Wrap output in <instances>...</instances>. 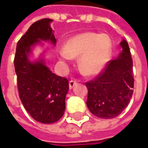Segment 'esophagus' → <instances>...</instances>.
Segmentation results:
<instances>
[{
    "mask_svg": "<svg viewBox=\"0 0 148 148\" xmlns=\"http://www.w3.org/2000/svg\"><path fill=\"white\" fill-rule=\"evenodd\" d=\"M77 84V82L76 81H74V80H70L69 82V89H72L74 88V86H75Z\"/></svg>",
    "mask_w": 148,
    "mask_h": 148,
    "instance_id": "34e87169",
    "label": "esophagus"
}]
</instances>
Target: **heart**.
Returning <instances> with one entry per match:
<instances>
[{
	"instance_id": "heart-1",
	"label": "heart",
	"mask_w": 148,
	"mask_h": 148,
	"mask_svg": "<svg viewBox=\"0 0 148 148\" xmlns=\"http://www.w3.org/2000/svg\"><path fill=\"white\" fill-rule=\"evenodd\" d=\"M111 40L106 34L84 32L67 41L60 51L64 60L79 58L78 67L85 75H95L107 64L111 54Z\"/></svg>"
}]
</instances>
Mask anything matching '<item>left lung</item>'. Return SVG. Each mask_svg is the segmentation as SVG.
I'll return each mask as SVG.
<instances>
[{"instance_id": "1", "label": "left lung", "mask_w": 148, "mask_h": 148, "mask_svg": "<svg viewBox=\"0 0 148 148\" xmlns=\"http://www.w3.org/2000/svg\"><path fill=\"white\" fill-rule=\"evenodd\" d=\"M122 51L117 58L110 60L93 80L87 82L86 105L95 116L111 119L127 106L133 94V62L126 40L120 43Z\"/></svg>"}]
</instances>
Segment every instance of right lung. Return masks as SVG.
Returning a JSON list of instances; mask_svg holds the SVG:
<instances>
[{
	"label": "right lung",
	"mask_w": 148,
	"mask_h": 148,
	"mask_svg": "<svg viewBox=\"0 0 148 148\" xmlns=\"http://www.w3.org/2000/svg\"><path fill=\"white\" fill-rule=\"evenodd\" d=\"M52 21L44 18L34 22L18 41L14 58L22 105L35 121L44 124L57 122L64 116L69 90L68 79L52 73L43 59L34 63L29 60L32 47L40 40L56 43Z\"/></svg>",
	"instance_id": "right-lung-1"
}]
</instances>
